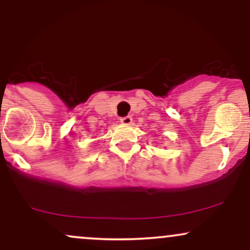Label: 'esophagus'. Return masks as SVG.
Segmentation results:
<instances>
[{
    "label": "esophagus",
    "mask_w": 250,
    "mask_h": 250,
    "mask_svg": "<svg viewBox=\"0 0 250 250\" xmlns=\"http://www.w3.org/2000/svg\"><path fill=\"white\" fill-rule=\"evenodd\" d=\"M120 121H121L122 125H130L131 121H133V119H131L130 116H125V117H121Z\"/></svg>",
    "instance_id": "34e87169"
}]
</instances>
